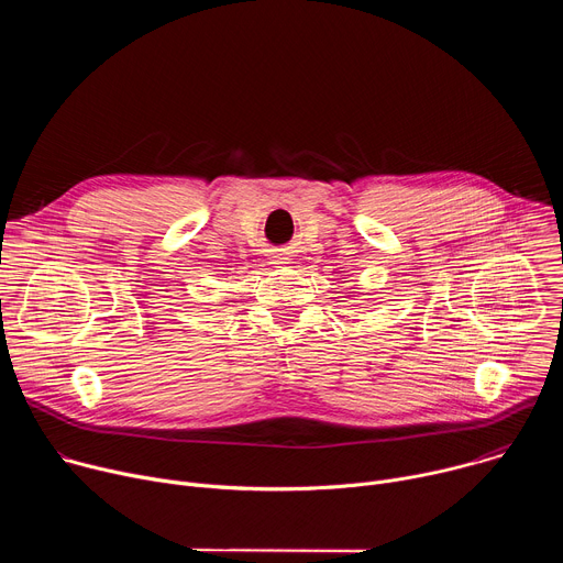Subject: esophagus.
<instances>
[{
	"instance_id": "obj_1",
	"label": "esophagus",
	"mask_w": 563,
	"mask_h": 563,
	"mask_svg": "<svg viewBox=\"0 0 563 563\" xmlns=\"http://www.w3.org/2000/svg\"><path fill=\"white\" fill-rule=\"evenodd\" d=\"M287 261H289V258H285V256H274L272 265H287Z\"/></svg>"
}]
</instances>
